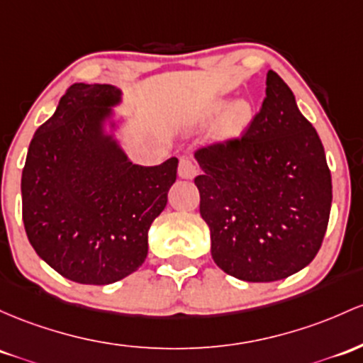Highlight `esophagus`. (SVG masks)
Listing matches in <instances>:
<instances>
[{
  "instance_id": "34e87169",
  "label": "esophagus",
  "mask_w": 363,
  "mask_h": 363,
  "mask_svg": "<svg viewBox=\"0 0 363 363\" xmlns=\"http://www.w3.org/2000/svg\"><path fill=\"white\" fill-rule=\"evenodd\" d=\"M198 174V167L191 158H181L179 162V175L182 179H193Z\"/></svg>"
}]
</instances>
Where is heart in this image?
I'll use <instances>...</instances> for the list:
<instances>
[{
  "mask_svg": "<svg viewBox=\"0 0 363 363\" xmlns=\"http://www.w3.org/2000/svg\"><path fill=\"white\" fill-rule=\"evenodd\" d=\"M224 105H225L224 99H215L212 105L205 110V117H213V115H217L218 111L224 108ZM252 118H253V110L248 101L240 99V101L233 103L217 123V136L218 138L240 136L242 130L250 125Z\"/></svg>",
  "mask_w": 363,
  "mask_h": 363,
  "instance_id": "1",
  "label": "heart"
}]
</instances>
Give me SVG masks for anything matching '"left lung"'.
I'll use <instances>...</instances> for the list:
<instances>
[{
  "label": "left lung",
  "instance_id": "8db88e82",
  "mask_svg": "<svg viewBox=\"0 0 363 363\" xmlns=\"http://www.w3.org/2000/svg\"><path fill=\"white\" fill-rule=\"evenodd\" d=\"M194 157L218 269L270 282L315 258L329 224L330 170L317 130L276 72L267 74L264 105L245 134L206 143Z\"/></svg>",
  "mask_w": 363,
  "mask_h": 363
}]
</instances>
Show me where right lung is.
Segmentation results:
<instances>
[{"label": "right lung", "mask_w": 363, "mask_h": 363, "mask_svg": "<svg viewBox=\"0 0 363 363\" xmlns=\"http://www.w3.org/2000/svg\"><path fill=\"white\" fill-rule=\"evenodd\" d=\"M117 101L111 86H70L35 130L22 170L30 245L60 276L81 284H111L136 272L177 177V158L134 165L101 136L99 121Z\"/></svg>", "instance_id": "add662e5"}]
</instances>
